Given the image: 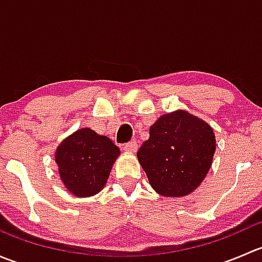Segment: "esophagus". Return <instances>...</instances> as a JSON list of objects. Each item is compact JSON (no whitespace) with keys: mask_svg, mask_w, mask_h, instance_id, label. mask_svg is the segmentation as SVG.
I'll use <instances>...</instances> for the list:
<instances>
[{"mask_svg":"<svg viewBox=\"0 0 262 262\" xmlns=\"http://www.w3.org/2000/svg\"><path fill=\"white\" fill-rule=\"evenodd\" d=\"M124 149L128 150V152H137V149H138V143H137L136 141L128 142V143L124 144Z\"/></svg>","mask_w":262,"mask_h":262,"instance_id":"obj_1","label":"esophagus"}]
</instances>
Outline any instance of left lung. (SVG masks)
<instances>
[{"mask_svg":"<svg viewBox=\"0 0 262 262\" xmlns=\"http://www.w3.org/2000/svg\"><path fill=\"white\" fill-rule=\"evenodd\" d=\"M215 152L213 129L186 112L162 115L137 152L150 186L163 196H185L207 176Z\"/></svg>","mask_w":262,"mask_h":262,"instance_id":"left-lung-1","label":"left lung"}]
</instances>
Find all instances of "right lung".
Instances as JSON below:
<instances>
[{"label": "right lung", "instance_id": "right-lung-1", "mask_svg": "<svg viewBox=\"0 0 262 262\" xmlns=\"http://www.w3.org/2000/svg\"><path fill=\"white\" fill-rule=\"evenodd\" d=\"M119 153L112 139L83 128L58 146L55 162L63 184L73 195L91 196L106 184Z\"/></svg>", "mask_w": 262, "mask_h": 262}]
</instances>
